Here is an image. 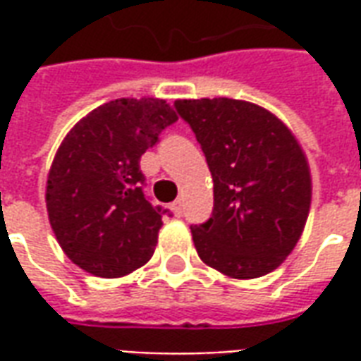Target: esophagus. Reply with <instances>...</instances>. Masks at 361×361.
<instances>
[{
  "label": "esophagus",
  "instance_id": "1",
  "mask_svg": "<svg viewBox=\"0 0 361 361\" xmlns=\"http://www.w3.org/2000/svg\"><path fill=\"white\" fill-rule=\"evenodd\" d=\"M172 212L176 214V216H181V212H183V203H181V201L172 203Z\"/></svg>",
  "mask_w": 361,
  "mask_h": 361
}]
</instances>
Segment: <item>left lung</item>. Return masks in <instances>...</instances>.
Masks as SVG:
<instances>
[{
    "label": "left lung",
    "mask_w": 361,
    "mask_h": 361,
    "mask_svg": "<svg viewBox=\"0 0 361 361\" xmlns=\"http://www.w3.org/2000/svg\"><path fill=\"white\" fill-rule=\"evenodd\" d=\"M214 181L211 219L191 226L203 263L257 279L292 253L311 204V173L294 133L274 114L234 98L176 100Z\"/></svg>",
    "instance_id": "1"
}]
</instances>
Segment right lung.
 Here are the masks:
<instances>
[{
    "mask_svg": "<svg viewBox=\"0 0 361 361\" xmlns=\"http://www.w3.org/2000/svg\"><path fill=\"white\" fill-rule=\"evenodd\" d=\"M178 121L160 98H118L75 123L46 183V209L61 250L100 279H119L154 253L160 207L142 191L141 157Z\"/></svg>",
    "mask_w": 361,
    "mask_h": 361,
    "instance_id": "right-lung-1",
    "label": "right lung"
}]
</instances>
